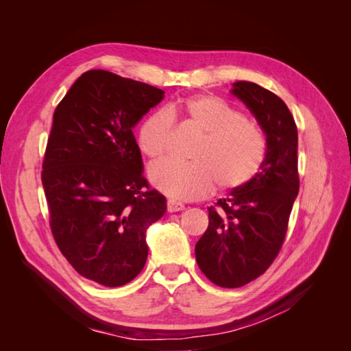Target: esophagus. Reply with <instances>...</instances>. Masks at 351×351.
<instances>
[{"label": "esophagus", "mask_w": 351, "mask_h": 351, "mask_svg": "<svg viewBox=\"0 0 351 351\" xmlns=\"http://www.w3.org/2000/svg\"><path fill=\"white\" fill-rule=\"evenodd\" d=\"M167 209H168V212H178V210H183L184 209V205L182 204V202L168 199L167 200Z\"/></svg>", "instance_id": "obj_1"}]
</instances>
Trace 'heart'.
Segmentation results:
<instances>
[{"instance_id": "obj_1", "label": "heart", "mask_w": 351, "mask_h": 351, "mask_svg": "<svg viewBox=\"0 0 351 351\" xmlns=\"http://www.w3.org/2000/svg\"><path fill=\"white\" fill-rule=\"evenodd\" d=\"M182 120L200 134L190 154L192 162L164 161L149 171L152 184L177 199H199L210 193L218 183L222 190L247 184L258 174L267 139L261 127L243 117L230 104L214 95H195L178 99L141 121L136 142L152 161L167 155L171 141V123Z\"/></svg>"}]
</instances>
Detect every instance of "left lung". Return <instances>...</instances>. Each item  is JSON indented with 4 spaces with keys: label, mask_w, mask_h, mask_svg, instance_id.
<instances>
[{
    "label": "left lung",
    "mask_w": 351,
    "mask_h": 351,
    "mask_svg": "<svg viewBox=\"0 0 351 351\" xmlns=\"http://www.w3.org/2000/svg\"><path fill=\"white\" fill-rule=\"evenodd\" d=\"M237 97L267 134L265 161L247 184L209 206V226L195 253L206 278L237 289L267 271L281 250L299 193L297 125L285 102L256 83H232Z\"/></svg>",
    "instance_id": "1"
}]
</instances>
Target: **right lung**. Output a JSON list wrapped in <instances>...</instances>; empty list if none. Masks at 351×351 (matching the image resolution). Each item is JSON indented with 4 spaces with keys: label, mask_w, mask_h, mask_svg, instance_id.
Returning <instances> with one entry per match:
<instances>
[{
    "label": "right lung",
    "mask_w": 351,
    "mask_h": 351,
    "mask_svg": "<svg viewBox=\"0 0 351 351\" xmlns=\"http://www.w3.org/2000/svg\"><path fill=\"white\" fill-rule=\"evenodd\" d=\"M162 98L151 84L89 70L54 112L42 164L52 236L82 277L105 287L139 275L146 230L167 210L132 132Z\"/></svg>",
    "instance_id": "1"
}]
</instances>
